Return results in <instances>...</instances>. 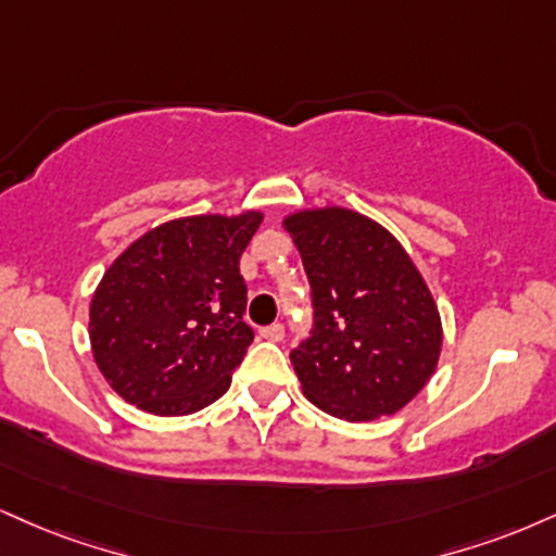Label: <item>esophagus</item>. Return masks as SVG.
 I'll use <instances>...</instances> for the list:
<instances>
[{
    "mask_svg": "<svg viewBox=\"0 0 556 556\" xmlns=\"http://www.w3.org/2000/svg\"><path fill=\"white\" fill-rule=\"evenodd\" d=\"M261 337H264L266 342H282V339H285V326L282 324L266 326V329H261Z\"/></svg>",
    "mask_w": 556,
    "mask_h": 556,
    "instance_id": "esophagus-1",
    "label": "esophagus"
}]
</instances>
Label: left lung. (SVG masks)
Returning <instances> with one entry per match:
<instances>
[{"instance_id":"1","label":"left lung","mask_w":556,"mask_h":556,"mask_svg":"<svg viewBox=\"0 0 556 556\" xmlns=\"http://www.w3.org/2000/svg\"><path fill=\"white\" fill-rule=\"evenodd\" d=\"M313 290L316 324L290 359L305 399L346 422L396 414L427 386L443 350V320L404 245L346 206L282 219Z\"/></svg>"}]
</instances>
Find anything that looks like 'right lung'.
<instances>
[{
    "instance_id": "right-lung-1",
    "label": "right lung",
    "mask_w": 556,
    "mask_h": 556,
    "mask_svg": "<svg viewBox=\"0 0 556 556\" xmlns=\"http://www.w3.org/2000/svg\"><path fill=\"white\" fill-rule=\"evenodd\" d=\"M261 219V210L168 219L113 258L90 300V346L124 401L186 417L230 388L253 342L240 256Z\"/></svg>"
}]
</instances>
